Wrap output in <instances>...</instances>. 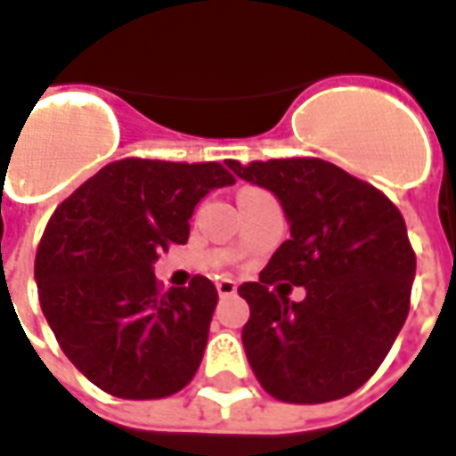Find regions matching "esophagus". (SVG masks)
Masks as SVG:
<instances>
[{
    "label": "esophagus",
    "instance_id": "esophagus-1",
    "mask_svg": "<svg viewBox=\"0 0 456 456\" xmlns=\"http://www.w3.org/2000/svg\"><path fill=\"white\" fill-rule=\"evenodd\" d=\"M216 289H218V297L228 298V297H235V291H238V284H235L232 279H221V281L216 284Z\"/></svg>",
    "mask_w": 456,
    "mask_h": 456
}]
</instances>
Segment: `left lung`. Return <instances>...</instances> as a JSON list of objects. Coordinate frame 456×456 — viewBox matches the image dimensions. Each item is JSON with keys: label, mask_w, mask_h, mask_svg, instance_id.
I'll list each match as a JSON object with an SVG mask.
<instances>
[{"label": "left lung", "mask_w": 456, "mask_h": 456, "mask_svg": "<svg viewBox=\"0 0 456 456\" xmlns=\"http://www.w3.org/2000/svg\"><path fill=\"white\" fill-rule=\"evenodd\" d=\"M228 167L277 196L291 238L260 281L238 289L250 304L242 345L262 388L287 403H325L367 381L401 333L415 255L405 221L379 189L318 158ZM274 281L304 286L289 302Z\"/></svg>", "instance_id": "1"}]
</instances>
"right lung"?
Here are the masks:
<instances>
[{
  "label": "right lung",
  "instance_id": "1",
  "mask_svg": "<svg viewBox=\"0 0 456 456\" xmlns=\"http://www.w3.org/2000/svg\"><path fill=\"white\" fill-rule=\"evenodd\" d=\"M218 162L118 159L55 208L36 252L43 315L68 360L106 394L165 398L194 379L218 291H159L152 265L184 245L194 206L231 187Z\"/></svg>",
  "mask_w": 456,
  "mask_h": 456
}]
</instances>
